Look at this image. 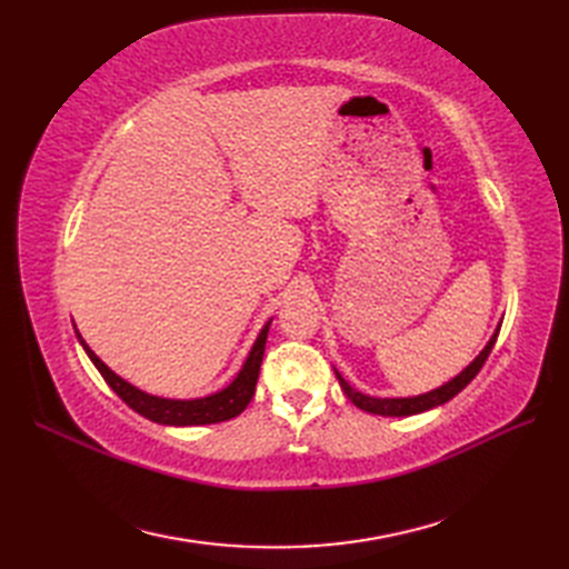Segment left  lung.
I'll list each match as a JSON object with an SVG mask.
<instances>
[{
    "instance_id": "left-lung-1",
    "label": "left lung",
    "mask_w": 569,
    "mask_h": 569,
    "mask_svg": "<svg viewBox=\"0 0 569 569\" xmlns=\"http://www.w3.org/2000/svg\"><path fill=\"white\" fill-rule=\"evenodd\" d=\"M498 330L501 327H496V332L491 335V339L487 341V347L479 351V356L472 360V363L468 368H462L453 380L443 382L441 387L432 389V391H425V393H418V396H396V399H380V396H370V393H363L353 389L347 380H343L341 372L335 368V375L339 380V387L341 391L347 393V399L358 406L360 410L366 412H372V416H385V418H406V416H418V412H425V410H432L437 406H443L446 401H451L453 396L458 391H462L465 387H468L475 375L481 370V366H485V360L489 358L493 343H496V337H498Z\"/></svg>"
}]
</instances>
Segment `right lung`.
I'll use <instances>...</instances> for the list:
<instances>
[{
    "label": "right lung",
    "mask_w": 569,
    "mask_h": 569,
    "mask_svg": "<svg viewBox=\"0 0 569 569\" xmlns=\"http://www.w3.org/2000/svg\"><path fill=\"white\" fill-rule=\"evenodd\" d=\"M272 318L263 325V330L258 332L253 347L244 360L242 370L237 372L234 380L222 387L220 391H213L209 396H199V399H163V396H153L147 393L142 389H137L134 385H130L123 377L116 375L104 360H101L90 347L88 341L82 339V335L78 332L76 327V337L80 341V347L84 349V353L90 356V360L94 363V368L99 370V375L104 377L107 385L123 399L134 412H140L147 420L159 422V425H170V427H192V425H213V422H226L230 418H237L242 412L251 396L256 391V382H258V370H261L263 363V351H266V339H268V330H270Z\"/></svg>",
    "instance_id": "add662e5"
}]
</instances>
